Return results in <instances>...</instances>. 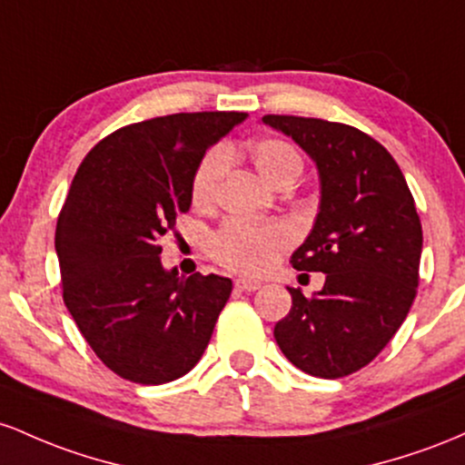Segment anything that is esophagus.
<instances>
[{"label": "esophagus", "mask_w": 465, "mask_h": 465, "mask_svg": "<svg viewBox=\"0 0 465 465\" xmlns=\"http://www.w3.org/2000/svg\"><path fill=\"white\" fill-rule=\"evenodd\" d=\"M234 288H237L239 292H257L261 288V283L252 279H237L234 281Z\"/></svg>", "instance_id": "34e87169"}]
</instances>
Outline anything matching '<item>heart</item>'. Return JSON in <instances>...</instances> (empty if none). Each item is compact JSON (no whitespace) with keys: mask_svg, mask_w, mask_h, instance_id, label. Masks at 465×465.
<instances>
[{"mask_svg":"<svg viewBox=\"0 0 465 465\" xmlns=\"http://www.w3.org/2000/svg\"><path fill=\"white\" fill-rule=\"evenodd\" d=\"M231 147L211 149L193 171L191 200L206 208L215 202L222 177L226 173ZM248 158L257 173L268 184L279 186L285 180H296L302 171L301 153L290 143L279 138H261L250 143ZM292 231L283 223H254L231 219L211 237V254L228 270L242 274H261L290 246Z\"/></svg>","mask_w":465,"mask_h":465,"instance_id":"1","label":"heart"}]
</instances>
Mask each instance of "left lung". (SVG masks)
Masks as SVG:
<instances>
[{"instance_id": "left-lung-1", "label": "left lung", "mask_w": 465, "mask_h": 465, "mask_svg": "<svg viewBox=\"0 0 465 465\" xmlns=\"http://www.w3.org/2000/svg\"><path fill=\"white\" fill-rule=\"evenodd\" d=\"M314 160L321 204L292 265L322 272L314 296L288 288L292 310L276 345L301 371L336 380L367 367L409 314L420 283L421 223L398 163L356 127L263 116ZM302 276V274H301Z\"/></svg>"}]
</instances>
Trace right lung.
Here are the masks:
<instances>
[{
  "label": "right lung",
  "instance_id": "obj_1",
  "mask_svg": "<svg viewBox=\"0 0 465 465\" xmlns=\"http://www.w3.org/2000/svg\"><path fill=\"white\" fill-rule=\"evenodd\" d=\"M243 112L171 114L109 134L78 166L54 248L67 312L105 367L164 384L200 362L232 281L164 270L163 237L191 208L206 149Z\"/></svg>",
  "mask_w": 465,
  "mask_h": 465
}]
</instances>
